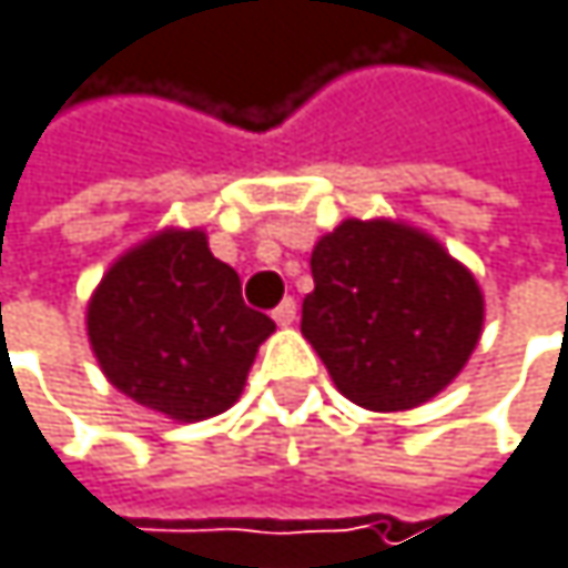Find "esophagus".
<instances>
[{"label":"esophagus","mask_w":568,"mask_h":568,"mask_svg":"<svg viewBox=\"0 0 568 568\" xmlns=\"http://www.w3.org/2000/svg\"><path fill=\"white\" fill-rule=\"evenodd\" d=\"M274 321H277L281 327H291V324L297 321V304H294V297H287V301H281V304L274 307Z\"/></svg>","instance_id":"obj_1"}]
</instances>
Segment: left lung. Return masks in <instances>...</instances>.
<instances>
[{
    "label": "left lung",
    "instance_id": "obj_1",
    "mask_svg": "<svg viewBox=\"0 0 568 568\" xmlns=\"http://www.w3.org/2000/svg\"><path fill=\"white\" fill-rule=\"evenodd\" d=\"M311 274L301 334L357 407H420L476 351V277L410 224L347 217L314 244Z\"/></svg>",
    "mask_w": 568,
    "mask_h": 568
}]
</instances>
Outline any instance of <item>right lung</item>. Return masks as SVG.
<instances>
[{
	"instance_id": "1",
	"label": "right lung",
	"mask_w": 568,
	"mask_h": 568,
	"mask_svg": "<svg viewBox=\"0 0 568 568\" xmlns=\"http://www.w3.org/2000/svg\"><path fill=\"white\" fill-rule=\"evenodd\" d=\"M85 324L112 387L181 424L224 414L274 334L197 227H168L125 251L95 287Z\"/></svg>"
}]
</instances>
